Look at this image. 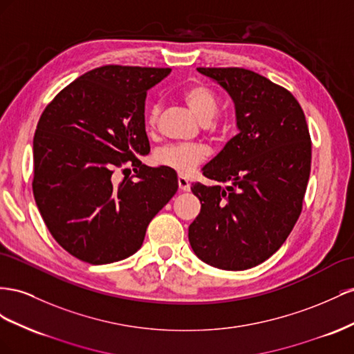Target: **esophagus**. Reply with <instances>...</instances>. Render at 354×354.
<instances>
[{
  "label": "esophagus",
  "instance_id": "1",
  "mask_svg": "<svg viewBox=\"0 0 354 354\" xmlns=\"http://www.w3.org/2000/svg\"><path fill=\"white\" fill-rule=\"evenodd\" d=\"M178 187L180 191H189V183L184 176L178 178Z\"/></svg>",
  "mask_w": 354,
  "mask_h": 354
}]
</instances>
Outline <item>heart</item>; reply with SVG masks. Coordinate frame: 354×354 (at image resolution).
<instances>
[{
    "label": "heart",
    "mask_w": 354,
    "mask_h": 354,
    "mask_svg": "<svg viewBox=\"0 0 354 354\" xmlns=\"http://www.w3.org/2000/svg\"><path fill=\"white\" fill-rule=\"evenodd\" d=\"M180 96H183L187 106L193 111V114L201 123H206L209 129H218V121H210L215 117L218 109V96L214 88L203 82H194L183 90ZM158 114V105H153L149 108L147 114V127L149 130H154L157 127ZM207 156L209 153L203 145L174 144L160 148L154 158L157 165L169 167L180 175H187L189 171H193L200 163H203Z\"/></svg>",
    "instance_id": "obj_1"
}]
</instances>
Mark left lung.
Returning <instances> with one entry per match:
<instances>
[{
    "label": "left lung",
    "instance_id": "left-lung-1",
    "mask_svg": "<svg viewBox=\"0 0 354 354\" xmlns=\"http://www.w3.org/2000/svg\"><path fill=\"white\" fill-rule=\"evenodd\" d=\"M236 104L239 133L203 167L216 183L191 185L201 209L189 245L206 264L248 270L285 243L302 210L311 167L304 111L288 88L245 68H197Z\"/></svg>",
    "mask_w": 354,
    "mask_h": 354
}]
</instances>
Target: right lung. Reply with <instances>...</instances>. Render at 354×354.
Wrapping results in <instances>:
<instances>
[{
	"mask_svg": "<svg viewBox=\"0 0 354 354\" xmlns=\"http://www.w3.org/2000/svg\"><path fill=\"white\" fill-rule=\"evenodd\" d=\"M170 68L105 65L53 97L34 136L32 191L50 234L93 266L142 246L147 227L178 191L169 167H148L145 99ZM136 174L117 183V168Z\"/></svg>",
	"mask_w": 354,
	"mask_h": 354,
	"instance_id": "1",
	"label": "right lung"
}]
</instances>
